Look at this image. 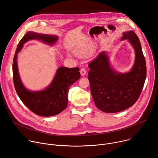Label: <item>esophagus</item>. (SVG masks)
I'll list each match as a JSON object with an SVG mask.
<instances>
[{
    "mask_svg": "<svg viewBox=\"0 0 158 158\" xmlns=\"http://www.w3.org/2000/svg\"><path fill=\"white\" fill-rule=\"evenodd\" d=\"M86 73H87V71L84 68H81L80 69V74H81V76H85V75H86Z\"/></svg>",
    "mask_w": 158,
    "mask_h": 158,
    "instance_id": "obj_1",
    "label": "esophagus"
}]
</instances>
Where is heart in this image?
<instances>
[{"label": "heart", "mask_w": 158, "mask_h": 158, "mask_svg": "<svg viewBox=\"0 0 158 158\" xmlns=\"http://www.w3.org/2000/svg\"><path fill=\"white\" fill-rule=\"evenodd\" d=\"M90 52V51L89 49H83L81 51H78L77 52V54L79 55H85Z\"/></svg>", "instance_id": "obj_1"}]
</instances>
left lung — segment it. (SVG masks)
Instances as JSON below:
<instances>
[{
  "mask_svg": "<svg viewBox=\"0 0 158 158\" xmlns=\"http://www.w3.org/2000/svg\"><path fill=\"white\" fill-rule=\"evenodd\" d=\"M127 40L135 57L131 70L119 73L114 69L106 51L89 63L88 78L95 106L101 111L114 113L132 106L139 99L146 78V63L140 40L133 31L123 32L121 40Z\"/></svg>",
  "mask_w": 158,
  "mask_h": 158,
  "instance_id": "8db88e82",
  "label": "left lung"
}]
</instances>
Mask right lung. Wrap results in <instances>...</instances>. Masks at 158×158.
<instances>
[{"mask_svg":"<svg viewBox=\"0 0 158 158\" xmlns=\"http://www.w3.org/2000/svg\"><path fill=\"white\" fill-rule=\"evenodd\" d=\"M35 40L54 45L58 40L56 35L28 31L19 41L14 56L13 75L15 87L19 99L30 111L42 116H52L61 113L66 108L69 87L80 78L79 68H58L55 76L47 88L39 91H31L23 84L18 71V54L23 44Z\"/></svg>","mask_w":158,"mask_h":158,"instance_id":"add662e5","label":"right lung"}]
</instances>
